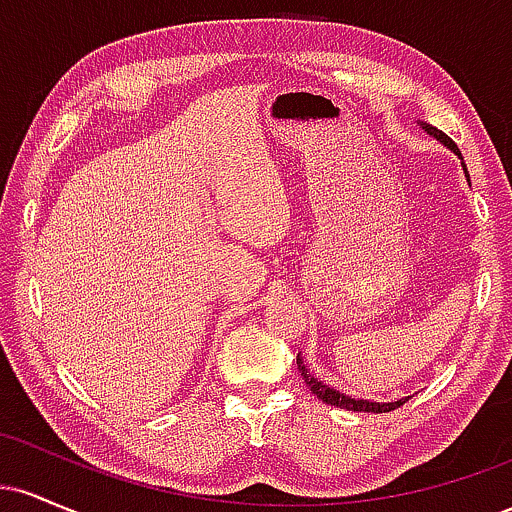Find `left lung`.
Wrapping results in <instances>:
<instances>
[{"label":"left lung","mask_w":512,"mask_h":512,"mask_svg":"<svg viewBox=\"0 0 512 512\" xmlns=\"http://www.w3.org/2000/svg\"><path fill=\"white\" fill-rule=\"evenodd\" d=\"M416 125L424 129L426 134H431L433 139H438V142L443 144V146H448L452 154H455L462 161L460 149H457V144L452 142L448 134L440 132V129H436L433 125H428V122H421V120H416ZM462 170H464V178H467V182H469V173H467V166H464V161H462ZM296 363H298V370H301L305 385H308V390L313 392L317 399H322V402H325V404H332V407H339V409H346V411H370V414H385V411L397 409L399 404H404L409 399V397H404V399H397V402H373V399L351 397V395H346V392L334 390V387L325 385V383H322V380H317L315 375L310 373V368L303 363V356L301 354H298Z\"/></svg>","instance_id":"8db88e82"}]
</instances>
